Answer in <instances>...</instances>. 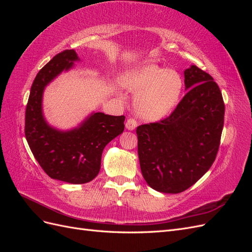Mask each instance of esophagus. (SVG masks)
<instances>
[{"label": "esophagus", "instance_id": "esophagus-1", "mask_svg": "<svg viewBox=\"0 0 252 252\" xmlns=\"http://www.w3.org/2000/svg\"><path fill=\"white\" fill-rule=\"evenodd\" d=\"M126 128L128 129V130H134V129L136 128V126H138V122H136L134 119H128L126 124H125Z\"/></svg>", "mask_w": 252, "mask_h": 252}]
</instances>
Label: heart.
<instances>
[{
  "mask_svg": "<svg viewBox=\"0 0 252 252\" xmlns=\"http://www.w3.org/2000/svg\"><path fill=\"white\" fill-rule=\"evenodd\" d=\"M125 86L135 93L134 110L139 117L157 121L177 106L183 90L181 74L157 64H146L127 75Z\"/></svg>",
  "mask_w": 252,
  "mask_h": 252,
  "instance_id": "1",
  "label": "heart"
}]
</instances>
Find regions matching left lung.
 Instances as JSON below:
<instances>
[{"mask_svg": "<svg viewBox=\"0 0 252 252\" xmlns=\"http://www.w3.org/2000/svg\"><path fill=\"white\" fill-rule=\"evenodd\" d=\"M187 94L168 118L136 128L142 174L158 192L180 193L209 170L220 147L225 105L218 84L195 65Z\"/></svg>", "mask_w": 252, "mask_h": 252, "instance_id": "left-lung-1", "label": "left lung"}]
</instances>
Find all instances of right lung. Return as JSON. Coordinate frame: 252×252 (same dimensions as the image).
Masks as SVG:
<instances>
[{
  "instance_id": "add662e5",
  "label": "right lung",
  "mask_w": 252,
  "mask_h": 252,
  "mask_svg": "<svg viewBox=\"0 0 252 252\" xmlns=\"http://www.w3.org/2000/svg\"><path fill=\"white\" fill-rule=\"evenodd\" d=\"M80 61L73 49L59 53L36 74L25 114V136L37 163L51 179L70 184L93 181L101 169L106 145L124 130V116L93 112L69 130L48 124L43 113V94L60 73Z\"/></svg>"
}]
</instances>
